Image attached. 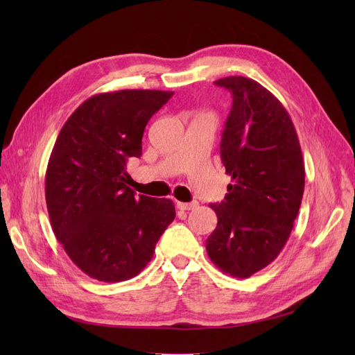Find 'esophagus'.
<instances>
[{
	"label": "esophagus",
	"instance_id": "esophagus-1",
	"mask_svg": "<svg viewBox=\"0 0 355 355\" xmlns=\"http://www.w3.org/2000/svg\"><path fill=\"white\" fill-rule=\"evenodd\" d=\"M198 206L197 201H191V202H178V209L180 210H192L194 207Z\"/></svg>",
	"mask_w": 355,
	"mask_h": 355
}]
</instances>
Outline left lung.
<instances>
[{
	"mask_svg": "<svg viewBox=\"0 0 355 355\" xmlns=\"http://www.w3.org/2000/svg\"><path fill=\"white\" fill-rule=\"evenodd\" d=\"M214 84L230 90L232 108L220 159L232 184L216 211L206 250L219 270L247 278L280 254L302 202L305 167L295 125L275 96L245 77Z\"/></svg>",
	"mask_w": 355,
	"mask_h": 355,
	"instance_id": "left-lung-1",
	"label": "left lung"
}]
</instances>
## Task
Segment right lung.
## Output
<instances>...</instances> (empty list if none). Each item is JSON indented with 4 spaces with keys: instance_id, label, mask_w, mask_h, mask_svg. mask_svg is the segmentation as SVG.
Instances as JSON below:
<instances>
[{
    "instance_id": "obj_1",
    "label": "right lung",
    "mask_w": 355,
    "mask_h": 355,
    "mask_svg": "<svg viewBox=\"0 0 355 355\" xmlns=\"http://www.w3.org/2000/svg\"><path fill=\"white\" fill-rule=\"evenodd\" d=\"M173 92L120 90L83 102L63 124L46 173V201L56 239L83 272L125 282L153 259L173 222L168 198L136 197L127 161L142 155L145 127Z\"/></svg>"
}]
</instances>
